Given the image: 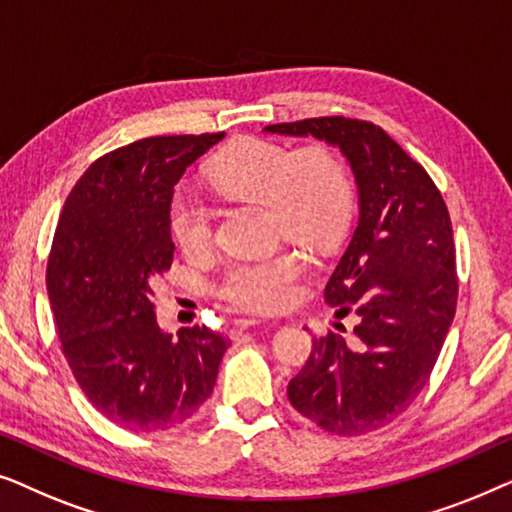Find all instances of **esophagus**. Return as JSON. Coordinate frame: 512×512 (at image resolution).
Wrapping results in <instances>:
<instances>
[{
	"instance_id": "obj_1",
	"label": "esophagus",
	"mask_w": 512,
	"mask_h": 512,
	"mask_svg": "<svg viewBox=\"0 0 512 512\" xmlns=\"http://www.w3.org/2000/svg\"><path fill=\"white\" fill-rule=\"evenodd\" d=\"M258 324H261V319H256V317H242V319H235V321H233V333L237 335V333L247 331V328H251V326H258Z\"/></svg>"
}]
</instances>
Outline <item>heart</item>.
<instances>
[{"instance_id":"b5f03b06","label":"heart","mask_w":512,"mask_h":512,"mask_svg":"<svg viewBox=\"0 0 512 512\" xmlns=\"http://www.w3.org/2000/svg\"><path fill=\"white\" fill-rule=\"evenodd\" d=\"M209 181L230 198L265 205L279 235L314 251L331 247L352 216V181L345 165L324 146L296 151L251 139L216 158ZM170 230L188 256L205 254L212 244V212L191 188L174 193ZM303 268V258L291 249L235 261L223 272L219 296L242 310H284L298 296Z\"/></svg>"}]
</instances>
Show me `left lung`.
<instances>
[{
  "label": "left lung",
  "mask_w": 512,
  "mask_h": 512,
  "mask_svg": "<svg viewBox=\"0 0 512 512\" xmlns=\"http://www.w3.org/2000/svg\"><path fill=\"white\" fill-rule=\"evenodd\" d=\"M263 132L340 149L359 193L352 240L324 291L335 317H356L354 338L314 340L286 394L300 415L338 436L382 429L426 387L457 310L443 195L422 165L368 121L324 116Z\"/></svg>",
  "instance_id": "left-lung-1"
}]
</instances>
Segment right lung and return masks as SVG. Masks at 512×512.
I'll use <instances>...</instances> for the list:
<instances>
[{"label":"right lung","instance_id":"right-lung-1","mask_svg":"<svg viewBox=\"0 0 512 512\" xmlns=\"http://www.w3.org/2000/svg\"><path fill=\"white\" fill-rule=\"evenodd\" d=\"M221 139H139L95 160L62 207L46 272L62 352L88 401L128 431L193 417L230 347L207 326L165 333L151 303L174 258V186Z\"/></svg>","mask_w":512,"mask_h":512}]
</instances>
